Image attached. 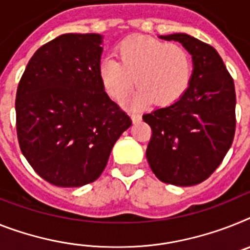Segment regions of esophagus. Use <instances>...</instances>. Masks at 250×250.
Returning a JSON list of instances; mask_svg holds the SVG:
<instances>
[{"mask_svg": "<svg viewBox=\"0 0 250 250\" xmlns=\"http://www.w3.org/2000/svg\"><path fill=\"white\" fill-rule=\"evenodd\" d=\"M131 118H132V121H133V122L141 121V114H140V113L132 112V113H131Z\"/></svg>", "mask_w": 250, "mask_h": 250, "instance_id": "34e87169", "label": "esophagus"}]
</instances>
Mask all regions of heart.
<instances>
[{"mask_svg": "<svg viewBox=\"0 0 250 250\" xmlns=\"http://www.w3.org/2000/svg\"><path fill=\"white\" fill-rule=\"evenodd\" d=\"M117 61L104 60L99 66L102 85L109 96L122 100L133 87L132 104L152 100L155 105L177 102L189 85L192 62L182 45L151 37L127 38L115 48Z\"/></svg>", "mask_w": 250, "mask_h": 250, "instance_id": "obj_1", "label": "heart"}]
</instances>
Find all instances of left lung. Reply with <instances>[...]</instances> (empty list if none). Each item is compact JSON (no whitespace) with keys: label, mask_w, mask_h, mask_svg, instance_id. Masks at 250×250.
I'll return each mask as SVG.
<instances>
[{"label":"left lung","mask_w":250,"mask_h":250,"mask_svg":"<svg viewBox=\"0 0 250 250\" xmlns=\"http://www.w3.org/2000/svg\"><path fill=\"white\" fill-rule=\"evenodd\" d=\"M192 56L189 85L177 102L144 114L151 127L146 157L161 182L189 187L221 164L235 133V87L216 49L184 33L160 35Z\"/></svg>","instance_id":"1"}]
</instances>
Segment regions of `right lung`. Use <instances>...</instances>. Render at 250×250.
<instances>
[{
  "label": "right lung",
  "instance_id": "obj_1",
  "mask_svg": "<svg viewBox=\"0 0 250 250\" xmlns=\"http://www.w3.org/2000/svg\"><path fill=\"white\" fill-rule=\"evenodd\" d=\"M103 35L62 34L30 58L16 93L22 155L44 180L83 187L100 177L132 125L99 77Z\"/></svg>",
  "mask_w": 250,
  "mask_h": 250
}]
</instances>
